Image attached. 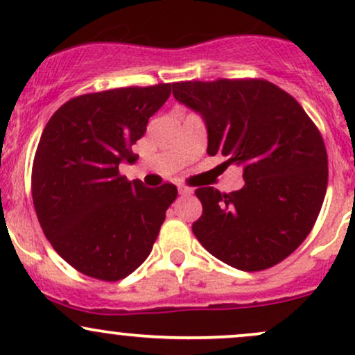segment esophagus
<instances>
[{"mask_svg": "<svg viewBox=\"0 0 355 355\" xmlns=\"http://www.w3.org/2000/svg\"><path fill=\"white\" fill-rule=\"evenodd\" d=\"M178 193H180V195H191V193H193V189H190V187H187V185H178Z\"/></svg>", "mask_w": 355, "mask_h": 355, "instance_id": "esophagus-1", "label": "esophagus"}]
</instances>
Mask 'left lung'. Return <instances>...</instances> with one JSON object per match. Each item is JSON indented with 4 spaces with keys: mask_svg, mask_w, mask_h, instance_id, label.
Wrapping results in <instances>:
<instances>
[{
    "mask_svg": "<svg viewBox=\"0 0 355 355\" xmlns=\"http://www.w3.org/2000/svg\"><path fill=\"white\" fill-rule=\"evenodd\" d=\"M173 96L203 116L207 153L243 168L245 185L222 193L200 187L195 237L245 272L282 262L311 234L327 190V150L294 96L267 80L178 81Z\"/></svg>",
    "mask_w": 355,
    "mask_h": 355,
    "instance_id": "left-lung-1",
    "label": "left lung"
}]
</instances>
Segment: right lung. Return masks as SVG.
<instances>
[{
	"mask_svg": "<svg viewBox=\"0 0 355 355\" xmlns=\"http://www.w3.org/2000/svg\"><path fill=\"white\" fill-rule=\"evenodd\" d=\"M170 93L172 83L87 93L61 105L44 126L31 170L36 217L81 274L116 282L152 252L177 187L128 182L118 165L133 162L132 146Z\"/></svg>",
	"mask_w": 355,
	"mask_h": 355,
	"instance_id": "add662e5",
	"label": "right lung"
}]
</instances>
